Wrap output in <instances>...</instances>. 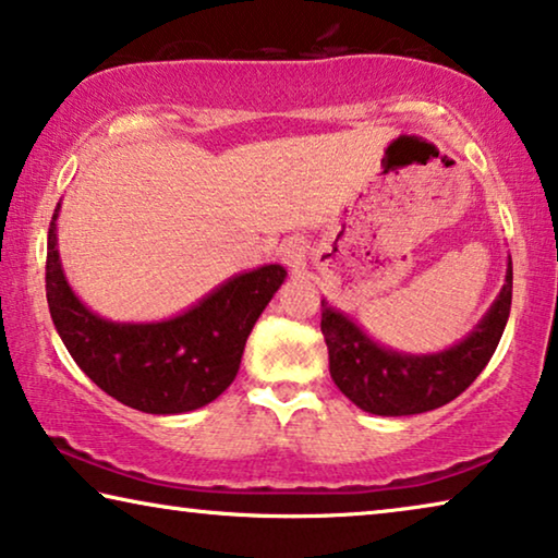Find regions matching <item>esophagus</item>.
<instances>
[{
	"mask_svg": "<svg viewBox=\"0 0 558 558\" xmlns=\"http://www.w3.org/2000/svg\"><path fill=\"white\" fill-rule=\"evenodd\" d=\"M280 260L295 272L305 268V247H303V243H298V240H290V243L282 245L280 247Z\"/></svg>",
	"mask_w": 558,
	"mask_h": 558,
	"instance_id": "34e87169",
	"label": "esophagus"
}]
</instances>
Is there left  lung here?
Segmentation results:
<instances>
[{
  "label": "left lung",
  "instance_id": "1",
  "mask_svg": "<svg viewBox=\"0 0 558 558\" xmlns=\"http://www.w3.org/2000/svg\"><path fill=\"white\" fill-rule=\"evenodd\" d=\"M511 257L494 305L461 343L440 353H398L373 340L359 323L323 301L320 330L328 345L330 378L340 393L376 415H413L440 409L469 388L492 361L511 313Z\"/></svg>",
  "mask_w": 558,
  "mask_h": 558
}]
</instances>
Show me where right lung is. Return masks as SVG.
Here are the masks:
<instances>
[{"label": "right lung", "instance_id": "add662e5", "mask_svg": "<svg viewBox=\"0 0 558 558\" xmlns=\"http://www.w3.org/2000/svg\"><path fill=\"white\" fill-rule=\"evenodd\" d=\"M57 215L47 235V303L74 363L130 409L170 415L203 409L238 376L247 336L286 280L282 265L238 272L185 313L157 323H114L74 295L57 251Z\"/></svg>", "mask_w": 558, "mask_h": 558}]
</instances>
